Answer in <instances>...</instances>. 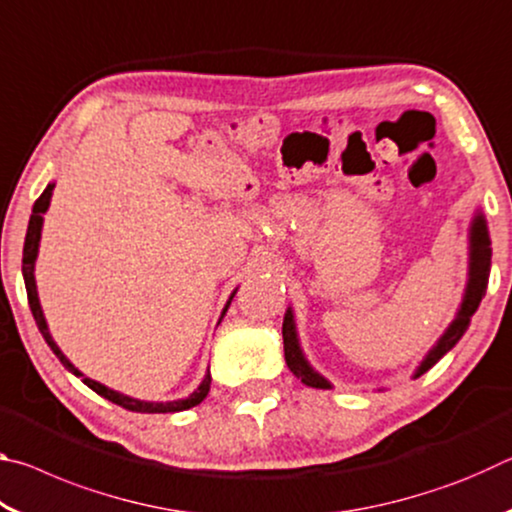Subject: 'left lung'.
Wrapping results in <instances>:
<instances>
[{"instance_id":"obj_1","label":"left lung","mask_w":512,"mask_h":512,"mask_svg":"<svg viewBox=\"0 0 512 512\" xmlns=\"http://www.w3.org/2000/svg\"><path fill=\"white\" fill-rule=\"evenodd\" d=\"M490 266H492V241H490L488 221H485V214L481 207H476V212L470 221V228H467V280H465L461 305H458L452 323L445 327V332L440 334V339L431 345L429 352L424 354L422 361L418 363V368L413 372V379H418L429 368L436 366V363L463 339L467 327H470L474 311L479 309L481 298L485 296V289H488ZM282 339H284V361H287L289 370L302 381V384H307L311 388H323V391L332 388V381H329L325 375H320V372L311 366L305 350H302L298 325H296V311H293L291 305L287 307V314H284V320H282Z\"/></svg>"}]
</instances>
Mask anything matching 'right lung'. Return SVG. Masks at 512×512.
Returning <instances> with one entry per match:
<instances>
[{
	"label": "right lung",
	"instance_id": "add662e5",
	"mask_svg": "<svg viewBox=\"0 0 512 512\" xmlns=\"http://www.w3.org/2000/svg\"><path fill=\"white\" fill-rule=\"evenodd\" d=\"M54 187L56 183H49L45 187V192L40 194V198L33 205V212H31V219H29V228H27V239H24V253H22V275H24V284H27V296H29V307H31V314L36 318L40 334L45 336L47 345L51 348V352L56 354L60 359V363L72 372V375L79 377L85 386L92 388L94 393H99L101 397H106L112 404L117 406H124L128 411H137V413H176V411H187L192 409V406L201 404L207 393H210V384H212V375L210 370L205 372V377L198 388H194L192 393L187 397H180V400H171V402H146V400H137V397L131 395H124L115 391V388H108L106 384H101V381H94L88 375H83V372L74 366L72 361L65 357V352L58 348V343L54 341V336L49 332V325H47V318H45V311L40 307V298H38V287H36V259H38V250H40V237H42V223H45V214L49 210V203H51V194H54ZM237 289L230 293L228 302H225V307L221 311V318L219 323L225 316V311H228L232 298H235Z\"/></svg>",
	"mask_w": 512,
	"mask_h": 512
}]
</instances>
